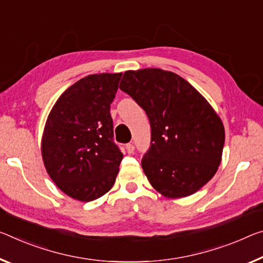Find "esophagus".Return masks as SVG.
Segmentation results:
<instances>
[{"mask_svg": "<svg viewBox=\"0 0 263 263\" xmlns=\"http://www.w3.org/2000/svg\"><path fill=\"white\" fill-rule=\"evenodd\" d=\"M125 148H126L127 153H133V151H135V145H133L132 143H128V144H126Z\"/></svg>", "mask_w": 263, "mask_h": 263, "instance_id": "obj_1", "label": "esophagus"}]
</instances>
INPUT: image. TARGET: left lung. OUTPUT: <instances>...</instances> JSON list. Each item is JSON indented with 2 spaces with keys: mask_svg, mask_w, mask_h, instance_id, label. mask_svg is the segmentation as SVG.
I'll return each mask as SVG.
<instances>
[{
  "mask_svg": "<svg viewBox=\"0 0 263 263\" xmlns=\"http://www.w3.org/2000/svg\"><path fill=\"white\" fill-rule=\"evenodd\" d=\"M119 89L148 117L151 146L141 167L153 189L178 199L206 185L221 162L224 128L202 95L179 74L154 68L126 71Z\"/></svg>",
  "mask_w": 263,
  "mask_h": 263,
  "instance_id": "8db88e82",
  "label": "left lung"
}]
</instances>
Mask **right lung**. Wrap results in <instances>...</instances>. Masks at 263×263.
Returning a JSON list of instances; mask_svg holds the SVG:
<instances>
[{
	"label": "right lung",
	"mask_w": 263,
	"mask_h": 263,
	"mask_svg": "<svg viewBox=\"0 0 263 263\" xmlns=\"http://www.w3.org/2000/svg\"><path fill=\"white\" fill-rule=\"evenodd\" d=\"M122 73L89 74L65 90L42 137L47 172L66 195L92 201L116 181L123 153L114 141L110 105Z\"/></svg>",
	"instance_id": "right-lung-1"
}]
</instances>
